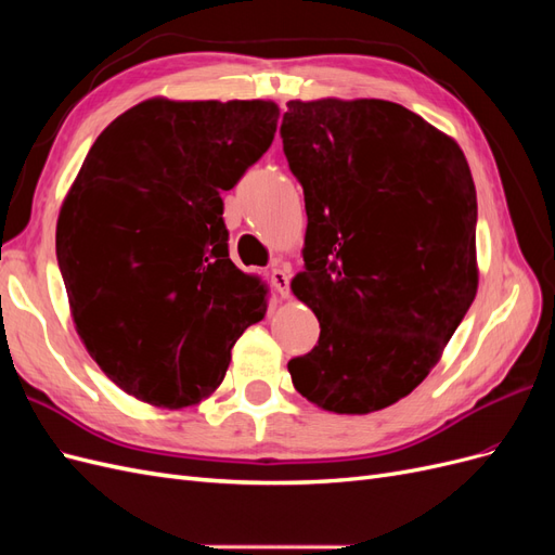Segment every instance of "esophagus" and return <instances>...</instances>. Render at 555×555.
Listing matches in <instances>:
<instances>
[{"instance_id":"34e87169","label":"esophagus","mask_w":555,"mask_h":555,"mask_svg":"<svg viewBox=\"0 0 555 555\" xmlns=\"http://www.w3.org/2000/svg\"><path fill=\"white\" fill-rule=\"evenodd\" d=\"M271 284H273L275 292H278L282 298L289 296V273L284 271V268H280V266L271 268Z\"/></svg>"}]
</instances>
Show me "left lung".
<instances>
[{
  "instance_id": "8db88e82",
  "label": "left lung",
  "mask_w": 555,
  "mask_h": 555,
  "mask_svg": "<svg viewBox=\"0 0 555 555\" xmlns=\"http://www.w3.org/2000/svg\"><path fill=\"white\" fill-rule=\"evenodd\" d=\"M287 108L280 137L308 212L292 289L319 319L289 375L328 412H377L426 379L473 306V173L456 141L400 104Z\"/></svg>"
}]
</instances>
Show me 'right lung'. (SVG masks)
Listing matches in <instances>:
<instances>
[{"label":"right lung","instance_id":"obj_1","mask_svg":"<svg viewBox=\"0 0 555 555\" xmlns=\"http://www.w3.org/2000/svg\"><path fill=\"white\" fill-rule=\"evenodd\" d=\"M273 102L147 99L99 133L57 220L80 340L111 382L155 408L222 384L266 287L229 259L222 192L273 143Z\"/></svg>","mask_w":555,"mask_h":555}]
</instances>
